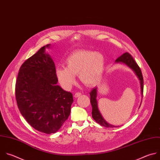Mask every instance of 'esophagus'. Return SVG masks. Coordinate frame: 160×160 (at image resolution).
Masks as SVG:
<instances>
[{
  "label": "esophagus",
  "mask_w": 160,
  "mask_h": 160,
  "mask_svg": "<svg viewBox=\"0 0 160 160\" xmlns=\"http://www.w3.org/2000/svg\"><path fill=\"white\" fill-rule=\"evenodd\" d=\"M82 95V93H80V92H77V93H75V95H74V97L75 98H77V97H78L79 96H80Z\"/></svg>",
  "instance_id": "obj_1"
}]
</instances>
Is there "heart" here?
<instances>
[{
	"instance_id": "heart-1",
	"label": "heart",
	"mask_w": 160,
	"mask_h": 160,
	"mask_svg": "<svg viewBox=\"0 0 160 160\" xmlns=\"http://www.w3.org/2000/svg\"><path fill=\"white\" fill-rule=\"evenodd\" d=\"M65 68H58L56 76L66 90L71 89L78 75L82 83L88 87L97 85L100 80L105 67V59L100 52L79 50L72 52L65 60Z\"/></svg>"
}]
</instances>
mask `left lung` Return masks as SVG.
<instances>
[{"instance_id":"8db88e82","label":"left lung","mask_w":160,"mask_h":160,"mask_svg":"<svg viewBox=\"0 0 160 160\" xmlns=\"http://www.w3.org/2000/svg\"><path fill=\"white\" fill-rule=\"evenodd\" d=\"M117 63H122L127 65L128 67H129L136 74L137 77L138 78L139 82H140V87H141V93L142 98V93H143V78L142 75V73L141 71L140 68L137 65L132 56L128 52H125L122 55L119 57L115 62ZM90 103L92 107V118L93 119L99 124H100L102 126L106 127V128H114L118 127L116 126H114L112 124H109L108 122H106L105 120L103 118L102 116L101 115L98 108V103L97 100V87H95L93 88L91 92H90ZM142 101V100H141ZM141 105V104H140ZM140 108V106H139Z\"/></svg>"}]
</instances>
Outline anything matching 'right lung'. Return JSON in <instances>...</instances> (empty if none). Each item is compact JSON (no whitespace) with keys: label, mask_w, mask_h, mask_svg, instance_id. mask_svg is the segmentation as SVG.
<instances>
[{"label":"right lung","mask_w":160,"mask_h":160,"mask_svg":"<svg viewBox=\"0 0 160 160\" xmlns=\"http://www.w3.org/2000/svg\"><path fill=\"white\" fill-rule=\"evenodd\" d=\"M48 44L21 65L16 83V98L21 114L36 130L55 133L68 118L73 95L57 85L56 68L46 52Z\"/></svg>","instance_id":"add662e5"}]
</instances>
